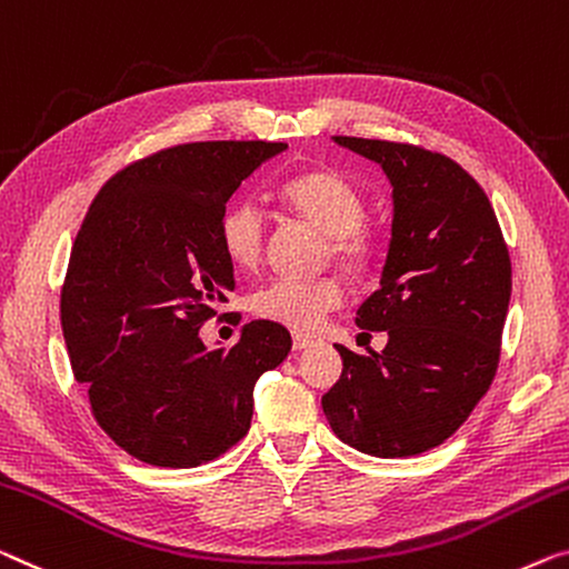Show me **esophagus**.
I'll list each match as a JSON object with an SVG mask.
<instances>
[{
  "mask_svg": "<svg viewBox=\"0 0 569 569\" xmlns=\"http://www.w3.org/2000/svg\"><path fill=\"white\" fill-rule=\"evenodd\" d=\"M311 345V337L309 335H293V350H303V347Z\"/></svg>",
  "mask_w": 569,
  "mask_h": 569,
  "instance_id": "34e87169",
  "label": "esophagus"
}]
</instances>
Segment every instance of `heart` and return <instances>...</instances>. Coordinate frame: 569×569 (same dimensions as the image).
I'll return each instance as SVG.
<instances>
[{
  "mask_svg": "<svg viewBox=\"0 0 569 569\" xmlns=\"http://www.w3.org/2000/svg\"><path fill=\"white\" fill-rule=\"evenodd\" d=\"M281 199L288 209L327 234L325 258L335 260V266L342 268L347 276L362 278L378 268L383 240L362 222L366 197L342 173L332 168H313V171L291 176L281 186ZM266 232V214L250 199L232 201L219 219V242L237 270L260 266ZM339 303H342V286L329 276L317 281L276 278L260 286L250 299V307L260 319L283 325L293 332L317 329L321 319Z\"/></svg>",
  "mask_w": 569,
  "mask_h": 569,
  "instance_id": "b5f03b06",
  "label": "heart"
}]
</instances>
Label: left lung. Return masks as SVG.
<instances>
[{"mask_svg":"<svg viewBox=\"0 0 569 569\" xmlns=\"http://www.w3.org/2000/svg\"><path fill=\"white\" fill-rule=\"evenodd\" d=\"M335 142L376 160L393 186L380 288L358 309L383 352L337 345L342 376L321 398L335 435L360 452L411 457L442 445L493 383L511 299V258L480 183L411 142Z\"/></svg>","mask_w":569,"mask_h":569,"instance_id":"8db88e82","label":"left lung"}]
</instances>
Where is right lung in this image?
<instances>
[{"mask_svg":"<svg viewBox=\"0 0 569 569\" xmlns=\"http://www.w3.org/2000/svg\"><path fill=\"white\" fill-rule=\"evenodd\" d=\"M286 142H183L101 186L61 288L71 370L114 445L156 468H199L248 435L252 388L291 350L260 319L207 350L203 321L234 288L219 242L227 201ZM227 317V313H224Z\"/></svg>","mask_w":569,"mask_h":569,"instance_id":"right-lung-1","label":"right lung"}]
</instances>
